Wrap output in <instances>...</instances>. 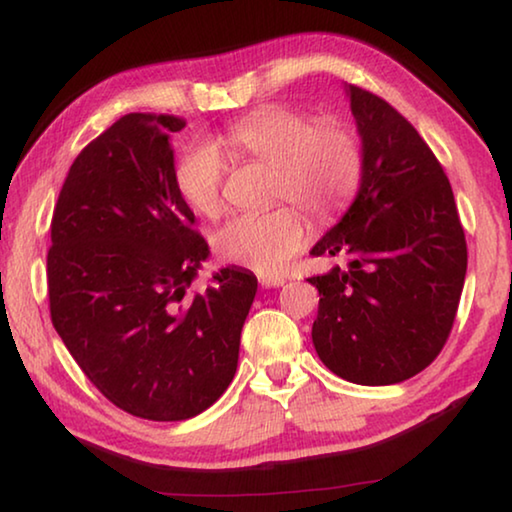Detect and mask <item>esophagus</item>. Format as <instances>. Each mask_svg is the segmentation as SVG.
<instances>
[{
    "instance_id": "esophagus-1",
    "label": "esophagus",
    "mask_w": 512,
    "mask_h": 512,
    "mask_svg": "<svg viewBox=\"0 0 512 512\" xmlns=\"http://www.w3.org/2000/svg\"><path fill=\"white\" fill-rule=\"evenodd\" d=\"M261 281L263 288H279L283 286V277H277V274H263V277H258Z\"/></svg>"
}]
</instances>
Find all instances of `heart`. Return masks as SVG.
Segmentation results:
<instances>
[{"mask_svg": "<svg viewBox=\"0 0 512 512\" xmlns=\"http://www.w3.org/2000/svg\"><path fill=\"white\" fill-rule=\"evenodd\" d=\"M222 148L233 162L270 164V199H286L332 222L350 206L364 178V144L341 119H320L288 105H265L226 125ZM229 160L210 141H194L176 164V187L196 215L217 217L224 206ZM309 240L304 215L279 203L240 212L215 235L219 256L261 274L283 270Z\"/></svg>", "mask_w": 512, "mask_h": 512, "instance_id": "b5f03b06", "label": "heart"}]
</instances>
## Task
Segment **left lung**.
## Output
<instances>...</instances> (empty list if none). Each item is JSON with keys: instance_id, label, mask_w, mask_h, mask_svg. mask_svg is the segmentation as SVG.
Segmentation results:
<instances>
[{"instance_id": "obj_1", "label": "left lung", "mask_w": 512, "mask_h": 512, "mask_svg": "<svg viewBox=\"0 0 512 512\" xmlns=\"http://www.w3.org/2000/svg\"><path fill=\"white\" fill-rule=\"evenodd\" d=\"M364 178L341 222L311 249L345 267L318 288L311 338L322 364L368 387L410 380L442 352L467 274V242L442 164L387 100L350 84Z\"/></svg>"}]
</instances>
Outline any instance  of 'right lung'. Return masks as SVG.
Masks as SVG:
<instances>
[{"instance_id": "add662e5", "label": "right lung", "mask_w": 512, "mask_h": 512, "mask_svg": "<svg viewBox=\"0 0 512 512\" xmlns=\"http://www.w3.org/2000/svg\"><path fill=\"white\" fill-rule=\"evenodd\" d=\"M185 121L125 114L75 157L52 215V325L96 389L148 421H185L229 387L258 281L222 267L187 295L210 249L176 187Z\"/></svg>"}]
</instances>
